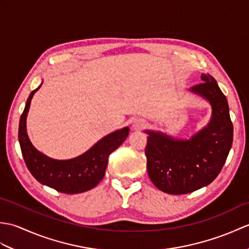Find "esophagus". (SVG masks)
Masks as SVG:
<instances>
[{
  "instance_id": "esophagus-1",
  "label": "esophagus",
  "mask_w": 249,
  "mask_h": 249,
  "mask_svg": "<svg viewBox=\"0 0 249 249\" xmlns=\"http://www.w3.org/2000/svg\"><path fill=\"white\" fill-rule=\"evenodd\" d=\"M147 122L143 119H136L133 123V129L134 130H140L146 127Z\"/></svg>"
}]
</instances>
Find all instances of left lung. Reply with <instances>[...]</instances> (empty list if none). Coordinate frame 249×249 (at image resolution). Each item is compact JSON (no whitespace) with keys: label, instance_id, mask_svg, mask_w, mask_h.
<instances>
[{"label":"left lung","instance_id":"left-lung-1","mask_svg":"<svg viewBox=\"0 0 249 249\" xmlns=\"http://www.w3.org/2000/svg\"><path fill=\"white\" fill-rule=\"evenodd\" d=\"M201 79L203 82L192 87L190 91L212 105V119L206 127L187 141L146 131L147 173L153 184L163 193L184 195L212 183L231 149L233 125L227 98L212 76L202 73Z\"/></svg>","mask_w":249,"mask_h":249}]
</instances>
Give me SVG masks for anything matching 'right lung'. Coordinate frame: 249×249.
Here are the masks:
<instances>
[{
  "mask_svg": "<svg viewBox=\"0 0 249 249\" xmlns=\"http://www.w3.org/2000/svg\"><path fill=\"white\" fill-rule=\"evenodd\" d=\"M39 88L40 86L31 92L19 122L18 138L25 165L37 181L57 192L64 194L88 192L103 179L110 154L127 138L129 128H122L106 136L91 150L73 160H52L32 145L25 128L31 99Z\"/></svg>",
  "mask_w": 249,
  "mask_h": 249,
  "instance_id": "obj_1",
  "label": "right lung"
}]
</instances>
